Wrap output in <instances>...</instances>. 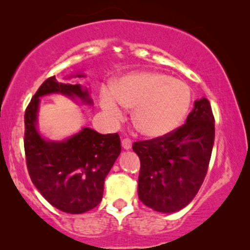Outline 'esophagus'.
Returning <instances> with one entry per match:
<instances>
[{
    "label": "esophagus",
    "instance_id": "esophagus-1",
    "mask_svg": "<svg viewBox=\"0 0 250 250\" xmlns=\"http://www.w3.org/2000/svg\"><path fill=\"white\" fill-rule=\"evenodd\" d=\"M122 146L124 149H131L132 148V141L129 139H123L122 140Z\"/></svg>",
    "mask_w": 250,
    "mask_h": 250
}]
</instances>
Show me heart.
<instances>
[{
    "label": "heart",
    "instance_id": "b5f03b06",
    "mask_svg": "<svg viewBox=\"0 0 250 250\" xmlns=\"http://www.w3.org/2000/svg\"><path fill=\"white\" fill-rule=\"evenodd\" d=\"M192 101L184 81L156 71L134 73L101 94V107L111 122L122 121L125 107H134L133 124L146 136H162L181 124Z\"/></svg>",
    "mask_w": 250,
    "mask_h": 250
}]
</instances>
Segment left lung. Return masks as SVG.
Segmentation results:
<instances>
[{"instance_id": "8db88e82", "label": "left lung", "mask_w": 250, "mask_h": 250, "mask_svg": "<svg viewBox=\"0 0 250 250\" xmlns=\"http://www.w3.org/2000/svg\"><path fill=\"white\" fill-rule=\"evenodd\" d=\"M215 119L206 98L194 102L186 124L163 136L133 143L141 167L139 199L162 213L182 209L193 199L213 150Z\"/></svg>"}]
</instances>
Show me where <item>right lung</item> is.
Wrapping results in <instances>:
<instances>
[{"mask_svg":"<svg viewBox=\"0 0 250 250\" xmlns=\"http://www.w3.org/2000/svg\"><path fill=\"white\" fill-rule=\"evenodd\" d=\"M50 93L92 104L87 88L81 84H63L52 76L41 85L25 111L27 169L34 186L53 207L82 214L100 204L105 176L121 153V139L118 133L100 134L84 127L66 141H45L36 129V115L39 98Z\"/></svg>","mask_w":250,"mask_h":250,"instance_id":"right-lung-1","label":"right lung"}]
</instances>
